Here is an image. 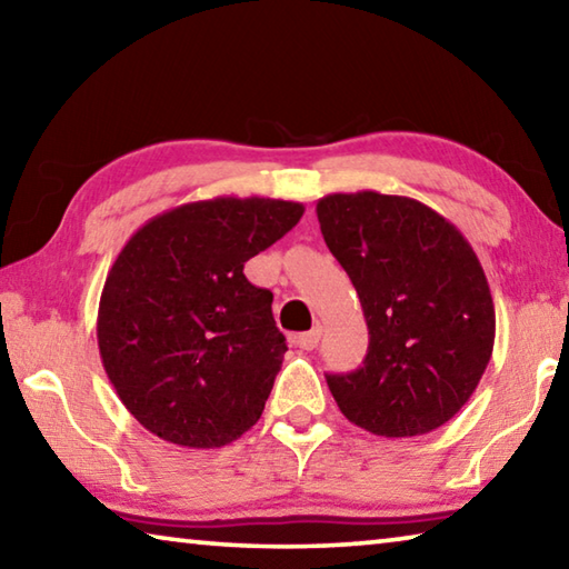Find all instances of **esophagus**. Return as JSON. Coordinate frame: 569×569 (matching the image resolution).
Returning <instances> with one entry per match:
<instances>
[{
    "label": "esophagus",
    "mask_w": 569,
    "mask_h": 569,
    "mask_svg": "<svg viewBox=\"0 0 569 569\" xmlns=\"http://www.w3.org/2000/svg\"><path fill=\"white\" fill-rule=\"evenodd\" d=\"M319 341H321V326H313L311 331L296 336V346L303 351H313L316 346H319Z\"/></svg>",
    "instance_id": "esophagus-1"
}]
</instances>
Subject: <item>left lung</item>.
Listing matches in <instances>:
<instances>
[{
	"mask_svg": "<svg viewBox=\"0 0 569 569\" xmlns=\"http://www.w3.org/2000/svg\"><path fill=\"white\" fill-rule=\"evenodd\" d=\"M369 326L351 373H329L346 419L377 437H419L465 407L495 349V303L469 240L437 210L377 190L316 203Z\"/></svg>",
	"mask_w": 569,
	"mask_h": 569,
	"instance_id": "obj_1",
	"label": "left lung"
}]
</instances>
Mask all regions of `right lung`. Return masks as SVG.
Segmentation results:
<instances>
[{
	"label": "right lung",
	"instance_id": "obj_1",
	"mask_svg": "<svg viewBox=\"0 0 569 569\" xmlns=\"http://www.w3.org/2000/svg\"><path fill=\"white\" fill-rule=\"evenodd\" d=\"M303 203L220 196L170 208L114 258L98 311L104 373L150 435L188 449L236 441L261 419L288 351L273 293L243 266Z\"/></svg>",
	"mask_w": 569,
	"mask_h": 569
}]
</instances>
